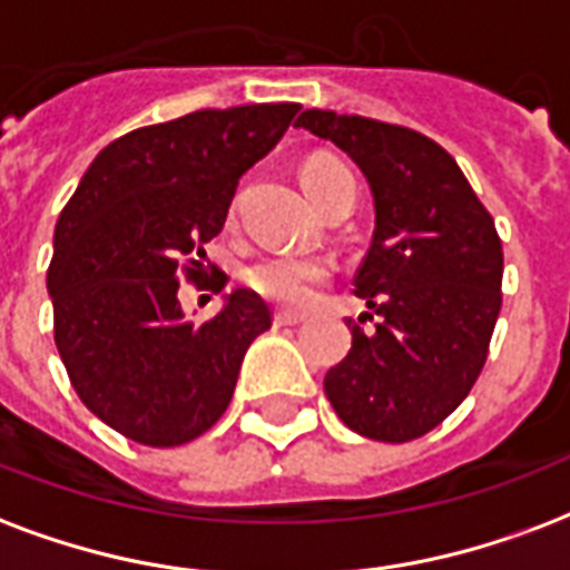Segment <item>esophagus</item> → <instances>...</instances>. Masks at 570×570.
I'll return each instance as SVG.
<instances>
[{
    "label": "esophagus",
    "instance_id": "34e87169",
    "mask_svg": "<svg viewBox=\"0 0 570 570\" xmlns=\"http://www.w3.org/2000/svg\"><path fill=\"white\" fill-rule=\"evenodd\" d=\"M302 320V314H289V311H277L275 314V325H298Z\"/></svg>",
    "mask_w": 570,
    "mask_h": 570
}]
</instances>
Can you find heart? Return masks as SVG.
Instances as JSON below:
<instances>
[{
	"label": "heart",
	"instance_id": "heart-1",
	"mask_svg": "<svg viewBox=\"0 0 570 570\" xmlns=\"http://www.w3.org/2000/svg\"><path fill=\"white\" fill-rule=\"evenodd\" d=\"M341 173H346V167L332 158L307 160L302 167V185L307 197L316 203L325 185ZM245 281L254 293L268 302L284 304V307H307L316 298V289L328 281V266L314 256H268L247 268Z\"/></svg>",
	"mask_w": 570,
	"mask_h": 570
}]
</instances>
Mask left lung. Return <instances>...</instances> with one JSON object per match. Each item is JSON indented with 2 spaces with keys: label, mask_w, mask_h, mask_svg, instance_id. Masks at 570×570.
I'll list each match as a JSON object with an SVG mask.
<instances>
[{
  "label": "left lung",
  "mask_w": 570,
  "mask_h": 570,
  "mask_svg": "<svg viewBox=\"0 0 570 570\" xmlns=\"http://www.w3.org/2000/svg\"><path fill=\"white\" fill-rule=\"evenodd\" d=\"M295 128L355 160L376 215L355 275L376 332L346 323L353 350L325 373V397L367 440H419L458 410L488 358L502 307L493 217L458 160L419 130L334 110H304Z\"/></svg>",
  "instance_id": "obj_1"
}]
</instances>
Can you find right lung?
<instances>
[{"mask_svg": "<svg viewBox=\"0 0 570 570\" xmlns=\"http://www.w3.org/2000/svg\"><path fill=\"white\" fill-rule=\"evenodd\" d=\"M295 112L298 104H245L130 130L98 151L56 220V350L80 401L121 436L173 449L227 412L272 311L242 286L197 325L179 281L203 277V245L224 229L238 179Z\"/></svg>", "mask_w": 570, "mask_h": 570, "instance_id": "obj_1", "label": "right lung"}]
</instances>
